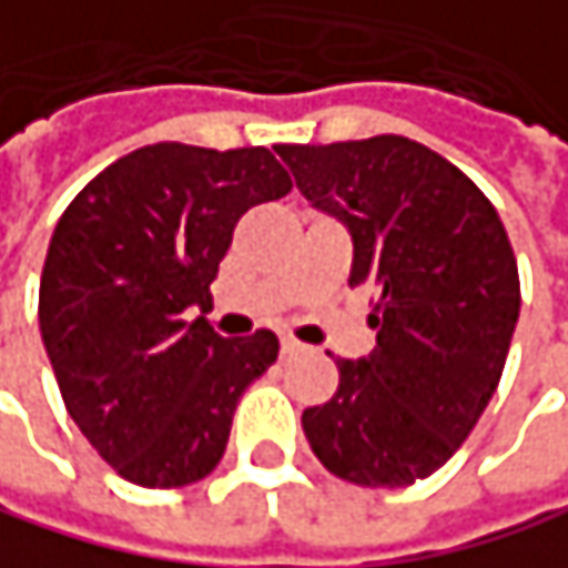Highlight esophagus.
Listing matches in <instances>:
<instances>
[{"instance_id":"esophagus-1","label":"esophagus","mask_w":568,"mask_h":568,"mask_svg":"<svg viewBox=\"0 0 568 568\" xmlns=\"http://www.w3.org/2000/svg\"><path fill=\"white\" fill-rule=\"evenodd\" d=\"M278 353L286 356V359H290V356H300V353H303V343H296V339H282Z\"/></svg>"}]
</instances>
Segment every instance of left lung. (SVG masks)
<instances>
[{
	"label": "left lung",
	"instance_id": "8db88e82",
	"mask_svg": "<svg viewBox=\"0 0 568 568\" xmlns=\"http://www.w3.org/2000/svg\"><path fill=\"white\" fill-rule=\"evenodd\" d=\"M313 209L353 235L349 286L376 293V349L336 359L339 389L303 413L320 463L356 486L433 476L489 406L519 320V268L499 212L406 135L275 145Z\"/></svg>",
	"mask_w": 568,
	"mask_h": 568
}]
</instances>
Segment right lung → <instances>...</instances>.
Instances as JSON below:
<instances>
[{"label": "right lung", "mask_w": 568, "mask_h": 568, "mask_svg": "<svg viewBox=\"0 0 568 568\" xmlns=\"http://www.w3.org/2000/svg\"><path fill=\"white\" fill-rule=\"evenodd\" d=\"M293 189L262 149L142 145L62 212L39 282V329L69 416L129 483L205 479L232 413L278 356L258 329L222 339L195 316L242 212Z\"/></svg>", "instance_id": "right-lung-1"}]
</instances>
